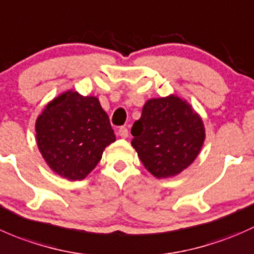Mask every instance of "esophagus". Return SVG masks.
<instances>
[{"instance_id": "1", "label": "esophagus", "mask_w": 254, "mask_h": 254, "mask_svg": "<svg viewBox=\"0 0 254 254\" xmlns=\"http://www.w3.org/2000/svg\"><path fill=\"white\" fill-rule=\"evenodd\" d=\"M117 135H120L121 138H127L128 137V129L126 127H121L117 130Z\"/></svg>"}]
</instances>
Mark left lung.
Instances as JSON below:
<instances>
[{"label": "left lung", "mask_w": 254, "mask_h": 254, "mask_svg": "<svg viewBox=\"0 0 254 254\" xmlns=\"http://www.w3.org/2000/svg\"><path fill=\"white\" fill-rule=\"evenodd\" d=\"M130 133L132 146L156 179H167L187 169L205 139L202 117L177 95L150 99Z\"/></svg>", "instance_id": "left-lung-1"}]
</instances>
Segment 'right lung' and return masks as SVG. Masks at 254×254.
Listing matches in <instances>:
<instances>
[{"instance_id": "right-lung-1", "label": "right lung", "mask_w": 254, "mask_h": 254, "mask_svg": "<svg viewBox=\"0 0 254 254\" xmlns=\"http://www.w3.org/2000/svg\"><path fill=\"white\" fill-rule=\"evenodd\" d=\"M36 144L50 169L69 181L85 179L116 140L96 96L67 90L36 119Z\"/></svg>"}]
</instances>
